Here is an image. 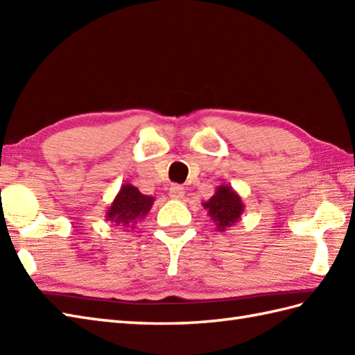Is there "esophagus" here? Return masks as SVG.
<instances>
[{
  "instance_id": "1",
  "label": "esophagus",
  "mask_w": 355,
  "mask_h": 355,
  "mask_svg": "<svg viewBox=\"0 0 355 355\" xmlns=\"http://www.w3.org/2000/svg\"><path fill=\"white\" fill-rule=\"evenodd\" d=\"M169 197L173 198V200H182L184 197V189L182 186L173 184V186H171V189H169Z\"/></svg>"
}]
</instances>
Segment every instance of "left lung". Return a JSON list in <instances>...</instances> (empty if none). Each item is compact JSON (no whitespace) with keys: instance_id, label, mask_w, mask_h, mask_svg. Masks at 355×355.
<instances>
[{"instance_id":"8db88e82","label":"left lung","mask_w":355,"mask_h":355,"mask_svg":"<svg viewBox=\"0 0 355 355\" xmlns=\"http://www.w3.org/2000/svg\"><path fill=\"white\" fill-rule=\"evenodd\" d=\"M202 207L207 210V215L215 223L218 232H224L235 225L244 212L243 198L229 184L218 186L212 197L202 201Z\"/></svg>"}]
</instances>
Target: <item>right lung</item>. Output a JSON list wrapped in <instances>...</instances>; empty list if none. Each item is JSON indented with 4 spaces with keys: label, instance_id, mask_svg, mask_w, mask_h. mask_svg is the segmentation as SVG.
<instances>
[{
    "label": "right lung",
    "instance_id": "right-lung-1",
    "mask_svg": "<svg viewBox=\"0 0 355 355\" xmlns=\"http://www.w3.org/2000/svg\"><path fill=\"white\" fill-rule=\"evenodd\" d=\"M154 201V197L143 195L135 186L130 183L122 184L114 201L105 214V218L125 232L132 230L135 229V224L148 215Z\"/></svg>",
    "mask_w": 355,
    "mask_h": 355
}]
</instances>
